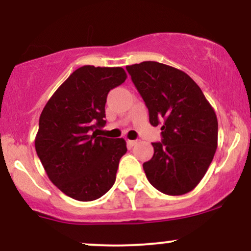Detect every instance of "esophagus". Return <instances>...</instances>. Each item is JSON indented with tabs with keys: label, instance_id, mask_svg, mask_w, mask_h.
<instances>
[{
	"label": "esophagus",
	"instance_id": "esophagus-1",
	"mask_svg": "<svg viewBox=\"0 0 251 251\" xmlns=\"http://www.w3.org/2000/svg\"><path fill=\"white\" fill-rule=\"evenodd\" d=\"M137 143H138V140H127V145L128 146H134Z\"/></svg>",
	"mask_w": 251,
	"mask_h": 251
}]
</instances>
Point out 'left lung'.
Listing matches in <instances>:
<instances>
[{"instance_id": "left-lung-1", "label": "left lung", "mask_w": 251, "mask_h": 251, "mask_svg": "<svg viewBox=\"0 0 251 251\" xmlns=\"http://www.w3.org/2000/svg\"><path fill=\"white\" fill-rule=\"evenodd\" d=\"M149 109L150 124H162V142L143 164L150 183L170 196L188 194L208 171L217 149L218 123L200 86L171 66L144 61L126 66Z\"/></svg>"}]
</instances>
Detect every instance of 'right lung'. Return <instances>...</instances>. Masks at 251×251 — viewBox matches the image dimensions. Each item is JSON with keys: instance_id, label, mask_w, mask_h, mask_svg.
Listing matches in <instances>:
<instances>
[{"instance_id": "1", "label": "right lung", "mask_w": 251, "mask_h": 251, "mask_svg": "<svg viewBox=\"0 0 251 251\" xmlns=\"http://www.w3.org/2000/svg\"><path fill=\"white\" fill-rule=\"evenodd\" d=\"M126 77L122 67L82 66L56 89L40 116L37 157L51 183L73 200H98L116 181L126 142L98 137L97 131L106 124L108 92Z\"/></svg>"}]
</instances>
